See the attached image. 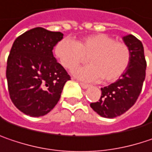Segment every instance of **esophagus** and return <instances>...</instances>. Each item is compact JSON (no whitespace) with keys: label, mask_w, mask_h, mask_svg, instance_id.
<instances>
[{"label":"esophagus","mask_w":152,"mask_h":152,"mask_svg":"<svg viewBox=\"0 0 152 152\" xmlns=\"http://www.w3.org/2000/svg\"><path fill=\"white\" fill-rule=\"evenodd\" d=\"M80 85L83 89H88L90 87L89 84H86V83H80Z\"/></svg>","instance_id":"obj_1"}]
</instances>
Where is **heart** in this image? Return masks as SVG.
Instances as JSON below:
<instances>
[{"instance_id":"1","label":"heart","mask_w":152,"mask_h":152,"mask_svg":"<svg viewBox=\"0 0 152 152\" xmlns=\"http://www.w3.org/2000/svg\"><path fill=\"white\" fill-rule=\"evenodd\" d=\"M55 54L62 67L72 70L88 57L90 65L76 69L73 75L87 82H115L128 69L131 51L127 45L116 42L106 34H96L74 42L69 39L60 41Z\"/></svg>"}]
</instances>
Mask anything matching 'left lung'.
<instances>
[{
  "instance_id": "1",
  "label": "left lung",
  "mask_w": 152,
  "mask_h": 152,
  "mask_svg": "<svg viewBox=\"0 0 152 152\" xmlns=\"http://www.w3.org/2000/svg\"><path fill=\"white\" fill-rule=\"evenodd\" d=\"M131 51V62L126 71L115 83L102 88L98 102L90 107L101 117L114 118L121 116L134 105L138 98L145 78L146 61L142 42L134 35L123 37Z\"/></svg>"
}]
</instances>
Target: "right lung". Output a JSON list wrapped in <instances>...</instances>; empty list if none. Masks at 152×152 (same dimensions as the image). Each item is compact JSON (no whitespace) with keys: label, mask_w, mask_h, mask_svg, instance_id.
I'll list each match as a JSON object with an SVG mask.
<instances>
[{"label":"right lung","mask_w":152,"mask_h":152,"mask_svg":"<svg viewBox=\"0 0 152 152\" xmlns=\"http://www.w3.org/2000/svg\"><path fill=\"white\" fill-rule=\"evenodd\" d=\"M61 32L32 28L18 36L7 62V87L15 106L30 117H42L58 103L70 76L53 56Z\"/></svg>","instance_id":"add662e5"}]
</instances>
